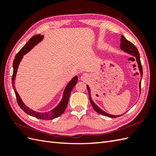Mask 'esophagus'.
<instances>
[{
	"mask_svg": "<svg viewBox=\"0 0 156 156\" xmlns=\"http://www.w3.org/2000/svg\"><path fill=\"white\" fill-rule=\"evenodd\" d=\"M88 78V75H87V74H82V75L81 76L80 79H81L82 80L86 81V80H87Z\"/></svg>",
	"mask_w": 156,
	"mask_h": 156,
	"instance_id": "34e87169",
	"label": "esophagus"
}]
</instances>
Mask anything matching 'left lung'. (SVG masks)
<instances>
[{
    "mask_svg": "<svg viewBox=\"0 0 156 156\" xmlns=\"http://www.w3.org/2000/svg\"><path fill=\"white\" fill-rule=\"evenodd\" d=\"M120 48L122 51H125V53H127L128 54H129L131 56H133V57L135 58L136 59V62L137 63V66H138V69L139 71H140V76L141 78H142V76H143V69H142V66H141V63L140 61V53H139L137 48L132 44L131 42H130L129 41H128L127 39H126L123 35H121V45H120ZM141 79L140 82V84H139V89H140V91L141 90ZM87 89L88 91V94H89V98H90V103L92 106V107L95 110V111H97L98 113L101 114L102 115H105L107 117H108L110 118H116L118 117H120V116L122 115H111L107 113V112L104 111L103 110L98 107V106L94 103V102L92 101V99L91 98V93H90V88L89 87L88 85H87Z\"/></svg>",
    "mask_w": 156,
    "mask_h": 156,
    "instance_id": "left-lung-1",
    "label": "left lung"
}]
</instances>
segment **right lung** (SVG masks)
I'll use <instances>...</instances> for the list:
<instances>
[{
  "instance_id": "right-lung-1",
  "label": "right lung",
  "mask_w": 156,
  "mask_h": 156,
  "mask_svg": "<svg viewBox=\"0 0 156 156\" xmlns=\"http://www.w3.org/2000/svg\"><path fill=\"white\" fill-rule=\"evenodd\" d=\"M44 36L41 34L36 35L34 36V37H32L30 39H29V41L27 43V44L23 46V48L19 51L18 54L16 55L12 64L13 74H12V85L13 89H14L16 100H17V103L23 111L26 112L27 115L32 116V117H34L40 119H45V120H51V119H54L55 118L59 117L61 115L64 113L66 107H67L69 96H70V94H71V91L73 89V88L75 87L76 84H77V82H78L77 76H75L74 77H73L72 80L68 82L67 85H66L64 90L63 92L62 98L61 99V101H59V103L56 105L54 108L48 112L35 111L29 107H27L22 101L21 97H20L18 92H16V88H15V80L16 78V72H17V69L19 66L20 62H21V61L22 60L23 56L30 51L31 49L34 48L36 45H37L39 42H41L43 39H44Z\"/></svg>"
}]
</instances>
